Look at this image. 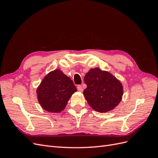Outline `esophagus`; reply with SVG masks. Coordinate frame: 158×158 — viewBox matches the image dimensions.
<instances>
[{"instance_id":"1","label":"esophagus","mask_w":158,"mask_h":158,"mask_svg":"<svg viewBox=\"0 0 158 158\" xmlns=\"http://www.w3.org/2000/svg\"><path fill=\"white\" fill-rule=\"evenodd\" d=\"M77 89L79 91V92H83V88L81 85H78L77 86Z\"/></svg>"}]
</instances>
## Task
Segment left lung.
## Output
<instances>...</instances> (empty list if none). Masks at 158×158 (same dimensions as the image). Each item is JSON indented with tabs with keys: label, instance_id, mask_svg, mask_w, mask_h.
Instances as JSON below:
<instances>
[{
	"label": "left lung",
	"instance_id": "8db88e82",
	"mask_svg": "<svg viewBox=\"0 0 158 158\" xmlns=\"http://www.w3.org/2000/svg\"><path fill=\"white\" fill-rule=\"evenodd\" d=\"M87 88L83 94L89 106L99 113L111 111L121 102L123 95L121 82L107 71L99 68L90 69L85 74Z\"/></svg>",
	"mask_w": 158,
	"mask_h": 158
}]
</instances>
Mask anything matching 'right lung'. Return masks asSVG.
Wrapping results in <instances>:
<instances>
[{
	"instance_id": "obj_1",
	"label": "right lung",
	"mask_w": 158,
	"mask_h": 158,
	"mask_svg": "<svg viewBox=\"0 0 158 158\" xmlns=\"http://www.w3.org/2000/svg\"><path fill=\"white\" fill-rule=\"evenodd\" d=\"M77 91L70 78L60 69L47 74L37 89V99L45 111L59 113L66 106L69 100Z\"/></svg>"
}]
</instances>
